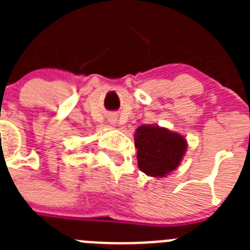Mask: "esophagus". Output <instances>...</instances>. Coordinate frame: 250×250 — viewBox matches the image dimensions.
Segmentation results:
<instances>
[{
  "instance_id": "34e87169",
  "label": "esophagus",
  "mask_w": 250,
  "mask_h": 250,
  "mask_svg": "<svg viewBox=\"0 0 250 250\" xmlns=\"http://www.w3.org/2000/svg\"><path fill=\"white\" fill-rule=\"evenodd\" d=\"M109 121H110V124H112V125H114V124L116 123V118H115V116H110Z\"/></svg>"
}]
</instances>
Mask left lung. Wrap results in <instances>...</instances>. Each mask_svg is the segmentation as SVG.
<instances>
[{
	"label": "left lung",
	"mask_w": 250,
	"mask_h": 250,
	"mask_svg": "<svg viewBox=\"0 0 250 250\" xmlns=\"http://www.w3.org/2000/svg\"><path fill=\"white\" fill-rule=\"evenodd\" d=\"M139 169L149 176H165L180 164L187 140L165 127L141 125L135 132Z\"/></svg>",
	"instance_id": "1"
}]
</instances>
